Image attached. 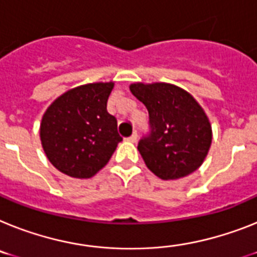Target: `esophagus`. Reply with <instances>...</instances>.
I'll use <instances>...</instances> for the list:
<instances>
[{
    "mask_svg": "<svg viewBox=\"0 0 257 257\" xmlns=\"http://www.w3.org/2000/svg\"><path fill=\"white\" fill-rule=\"evenodd\" d=\"M137 140H139V135H137V132H133V135L128 137V141L131 142H137Z\"/></svg>",
    "mask_w": 257,
    "mask_h": 257,
    "instance_id": "34e87169",
    "label": "esophagus"
}]
</instances>
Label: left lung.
I'll return each instance as SVG.
<instances>
[{"label": "left lung", "instance_id": "8db88e82", "mask_svg": "<svg viewBox=\"0 0 257 257\" xmlns=\"http://www.w3.org/2000/svg\"><path fill=\"white\" fill-rule=\"evenodd\" d=\"M129 88L149 112V133L137 146L148 169L163 180L196 171L212 144V126L201 105L170 83H133Z\"/></svg>", "mask_w": 257, "mask_h": 257}]
</instances>
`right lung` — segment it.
Listing matches in <instances>:
<instances>
[{
	"mask_svg": "<svg viewBox=\"0 0 257 257\" xmlns=\"http://www.w3.org/2000/svg\"><path fill=\"white\" fill-rule=\"evenodd\" d=\"M113 82L88 83L62 94L45 111L40 140L47 158L72 178H91L102 170L122 139L107 112Z\"/></svg>",
	"mask_w": 257,
	"mask_h": 257,
	"instance_id": "add662e5",
	"label": "right lung"
}]
</instances>
